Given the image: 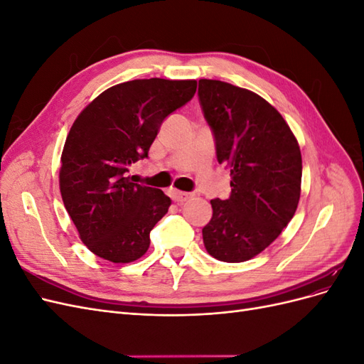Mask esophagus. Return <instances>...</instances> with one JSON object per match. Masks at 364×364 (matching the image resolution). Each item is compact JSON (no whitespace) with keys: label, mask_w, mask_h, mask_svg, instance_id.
<instances>
[{"label":"esophagus","mask_w":364,"mask_h":364,"mask_svg":"<svg viewBox=\"0 0 364 364\" xmlns=\"http://www.w3.org/2000/svg\"><path fill=\"white\" fill-rule=\"evenodd\" d=\"M171 197H173V200H174V202H178V203H183V202H186V200H188V199H191L193 194H191V193H185V191H178V190H173V191H171Z\"/></svg>","instance_id":"1"}]
</instances>
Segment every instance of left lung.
Returning a JSON list of instances; mask_svg holds the SVG:
<instances>
[{
    "label": "left lung",
    "mask_w": 364,
    "mask_h": 364,
    "mask_svg": "<svg viewBox=\"0 0 364 364\" xmlns=\"http://www.w3.org/2000/svg\"><path fill=\"white\" fill-rule=\"evenodd\" d=\"M199 102L232 188L229 199L211 200L203 243L218 261L243 262L270 246L293 218L301 197V149L277 109L245 87L202 79Z\"/></svg>",
    "instance_id": "8db88e82"
}]
</instances>
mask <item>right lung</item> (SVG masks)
<instances>
[{
  "mask_svg": "<svg viewBox=\"0 0 364 364\" xmlns=\"http://www.w3.org/2000/svg\"><path fill=\"white\" fill-rule=\"evenodd\" d=\"M196 80L138 79L115 85L87 105L65 141L59 185L83 245L111 262H132L150 246V230L171 200L134 183L132 164L149 155L162 121L188 103Z\"/></svg>",
  "mask_w": 364,
  "mask_h": 364,
  "instance_id": "add662e5",
  "label": "right lung"
}]
</instances>
